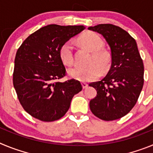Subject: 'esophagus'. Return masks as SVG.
<instances>
[{
    "instance_id": "34e87169",
    "label": "esophagus",
    "mask_w": 153,
    "mask_h": 153,
    "mask_svg": "<svg viewBox=\"0 0 153 153\" xmlns=\"http://www.w3.org/2000/svg\"><path fill=\"white\" fill-rule=\"evenodd\" d=\"M82 86H83V89H86L88 87V84L86 83H82Z\"/></svg>"
}]
</instances>
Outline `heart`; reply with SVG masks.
<instances>
[{
  "label": "heart",
  "mask_w": 153,
  "mask_h": 153,
  "mask_svg": "<svg viewBox=\"0 0 153 153\" xmlns=\"http://www.w3.org/2000/svg\"><path fill=\"white\" fill-rule=\"evenodd\" d=\"M79 44L93 52L89 66H75L68 70L70 77L82 82L95 80L102 74L106 72L110 66V57L107 53L100 51L103 47L102 39L93 33H88L79 39ZM60 56L62 62L66 65L72 64L74 60V44L71 41L66 42L60 50Z\"/></svg>",
  "instance_id": "b5f03b06"
}]
</instances>
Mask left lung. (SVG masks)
Wrapping results in <instances>:
<instances>
[{"label": "left lung", "mask_w": 153, "mask_h": 153, "mask_svg": "<svg viewBox=\"0 0 153 153\" xmlns=\"http://www.w3.org/2000/svg\"><path fill=\"white\" fill-rule=\"evenodd\" d=\"M100 33L111 51V67L106 76L90 86L97 97L90 102L96 117L106 121L126 116L136 105L144 83V66L134 38L120 27L102 24L89 27Z\"/></svg>", "instance_id": "1"}]
</instances>
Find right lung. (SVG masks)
Here are the masks:
<instances>
[{"label": "right lung", "mask_w": 153, "mask_h": 153, "mask_svg": "<svg viewBox=\"0 0 153 153\" xmlns=\"http://www.w3.org/2000/svg\"><path fill=\"white\" fill-rule=\"evenodd\" d=\"M84 29L83 25L50 24L30 35L17 50L13 86L21 106L34 118L44 122L60 119L68 111L74 96L83 89L74 79L57 80L66 75L60 47Z\"/></svg>", "instance_id": "obj_1"}]
</instances>
